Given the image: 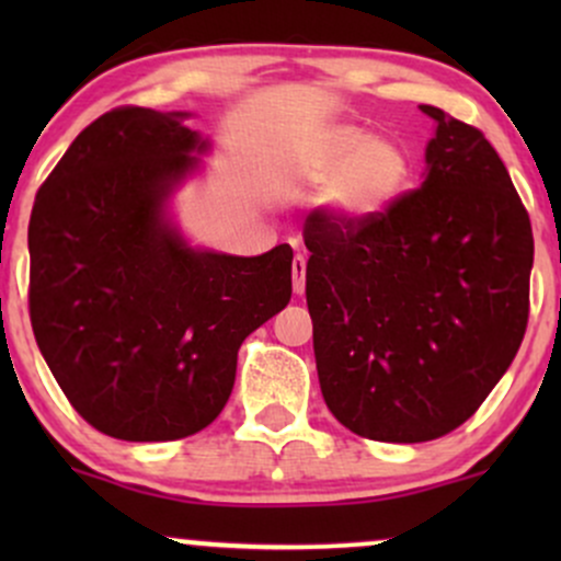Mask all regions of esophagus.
<instances>
[{"label": "esophagus", "instance_id": "obj_1", "mask_svg": "<svg viewBox=\"0 0 561 561\" xmlns=\"http://www.w3.org/2000/svg\"><path fill=\"white\" fill-rule=\"evenodd\" d=\"M293 289L298 295L306 293V259L300 253L293 259Z\"/></svg>", "mask_w": 561, "mask_h": 561}]
</instances>
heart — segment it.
<instances>
[{"label": "heart", "mask_w": 561, "mask_h": 561, "mask_svg": "<svg viewBox=\"0 0 561 561\" xmlns=\"http://www.w3.org/2000/svg\"><path fill=\"white\" fill-rule=\"evenodd\" d=\"M302 173L321 186V208L337 224H362L388 210L411 176L409 152L392 139H369L358 126H332L313 141Z\"/></svg>", "instance_id": "b5f03b06"}]
</instances>
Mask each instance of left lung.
<instances>
[{"label": "left lung", "instance_id": "1", "mask_svg": "<svg viewBox=\"0 0 561 561\" xmlns=\"http://www.w3.org/2000/svg\"><path fill=\"white\" fill-rule=\"evenodd\" d=\"M435 121L427 179L362 224L311 210L306 300L321 396L351 433L424 443L454 433L517 356L530 313L533 229L480 128Z\"/></svg>", "mask_w": 561, "mask_h": 561}]
</instances>
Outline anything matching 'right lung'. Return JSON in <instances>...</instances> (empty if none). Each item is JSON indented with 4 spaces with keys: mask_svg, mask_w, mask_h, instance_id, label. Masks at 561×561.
I'll return each mask as SVG.
<instances>
[{
    "mask_svg": "<svg viewBox=\"0 0 561 561\" xmlns=\"http://www.w3.org/2000/svg\"><path fill=\"white\" fill-rule=\"evenodd\" d=\"M205 150L182 113L124 105L92 121L28 224V313L76 411L118 440H179L221 414L237 351L289 302L293 248L199 253L163 205Z\"/></svg>",
    "mask_w": 561,
    "mask_h": 561,
    "instance_id": "obj_1",
    "label": "right lung"
}]
</instances>
